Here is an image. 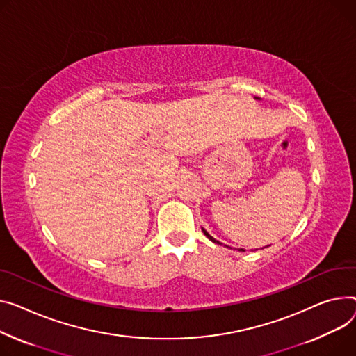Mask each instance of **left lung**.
Here are the masks:
<instances>
[{"mask_svg": "<svg viewBox=\"0 0 356 356\" xmlns=\"http://www.w3.org/2000/svg\"><path fill=\"white\" fill-rule=\"evenodd\" d=\"M203 232H204V234L207 236V238H209V239H210L211 242H215V243H218V245H219V242H218V241H215V239H213V238H211V236H210V234H209V233H207L206 230H203Z\"/></svg>", "mask_w": 356, "mask_h": 356, "instance_id": "obj_1", "label": "left lung"}]
</instances>
